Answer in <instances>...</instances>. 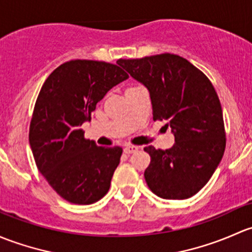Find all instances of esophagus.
Wrapping results in <instances>:
<instances>
[{"mask_svg": "<svg viewBox=\"0 0 252 252\" xmlns=\"http://www.w3.org/2000/svg\"><path fill=\"white\" fill-rule=\"evenodd\" d=\"M136 152H138V147H136V145H126L124 148V153L125 154H133Z\"/></svg>", "mask_w": 252, "mask_h": 252, "instance_id": "esophagus-1", "label": "esophagus"}]
</instances>
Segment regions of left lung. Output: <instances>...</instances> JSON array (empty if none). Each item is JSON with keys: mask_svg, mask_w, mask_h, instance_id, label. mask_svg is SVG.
Here are the masks:
<instances>
[{"mask_svg": "<svg viewBox=\"0 0 252 252\" xmlns=\"http://www.w3.org/2000/svg\"><path fill=\"white\" fill-rule=\"evenodd\" d=\"M119 65L150 93L153 120H167L175 144L144 150L150 190L162 199L183 200L209 182L225 149V129L219 95L206 75L177 54L119 59Z\"/></svg>", "mask_w": 252, "mask_h": 252, "instance_id": "1", "label": "left lung"}]
</instances>
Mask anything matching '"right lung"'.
Listing matches in <instances>:
<instances>
[{
  "instance_id": "obj_1",
  "label": "right lung",
  "mask_w": 252,
  "mask_h": 252,
  "mask_svg": "<svg viewBox=\"0 0 252 252\" xmlns=\"http://www.w3.org/2000/svg\"><path fill=\"white\" fill-rule=\"evenodd\" d=\"M128 77L116 64L75 59L53 70L41 87L29 142L38 171L64 200L90 205L110 188L123 148L98 147L81 128L111 87Z\"/></svg>"
}]
</instances>
